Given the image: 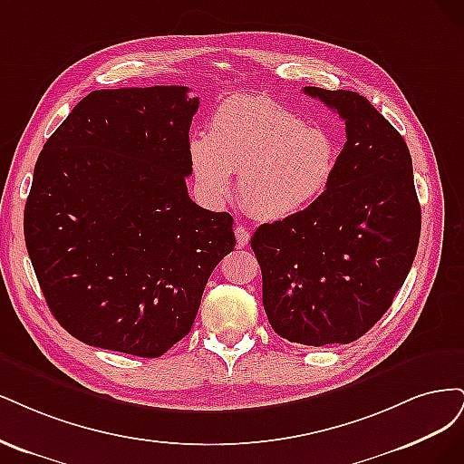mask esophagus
<instances>
[{
	"label": "esophagus",
	"instance_id": "34e87169",
	"mask_svg": "<svg viewBox=\"0 0 464 464\" xmlns=\"http://www.w3.org/2000/svg\"><path fill=\"white\" fill-rule=\"evenodd\" d=\"M235 238H237V246L243 248L250 241V231L245 226H241V223H237V226H235Z\"/></svg>",
	"mask_w": 464,
	"mask_h": 464
}]
</instances>
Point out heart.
I'll return each instance as SVG.
<instances>
[{"mask_svg":"<svg viewBox=\"0 0 464 464\" xmlns=\"http://www.w3.org/2000/svg\"><path fill=\"white\" fill-rule=\"evenodd\" d=\"M192 173L204 197L223 204L237 192L248 214L279 221L304 212L332 185L339 146L320 125L262 96H231L210 119L208 137L188 144Z\"/></svg>","mask_w":464,"mask_h":464,"instance_id":"1","label":"heart"}]
</instances>
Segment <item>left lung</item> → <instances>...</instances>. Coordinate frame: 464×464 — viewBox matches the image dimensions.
Masks as SVG:
<instances>
[{
  "label": "left lung",
  "instance_id": "obj_1",
  "mask_svg": "<svg viewBox=\"0 0 464 464\" xmlns=\"http://www.w3.org/2000/svg\"><path fill=\"white\" fill-rule=\"evenodd\" d=\"M345 121L332 185L304 212L250 238L274 332L324 347L362 337L392 306L420 238L405 139L358 92L306 86Z\"/></svg>",
  "mask_w": 464,
  "mask_h": 464
}]
</instances>
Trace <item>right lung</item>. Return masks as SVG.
I'll use <instances>...</instances> for the list:
<instances>
[{
	"label": "right lung",
	"mask_w": 464,
	"mask_h": 464,
	"mask_svg": "<svg viewBox=\"0 0 464 464\" xmlns=\"http://www.w3.org/2000/svg\"><path fill=\"white\" fill-rule=\"evenodd\" d=\"M187 86L94 91L44 144L24 241L53 318L86 345L156 358L194 324L235 248L233 218L194 204Z\"/></svg>",
	"instance_id": "right-lung-1"
}]
</instances>
